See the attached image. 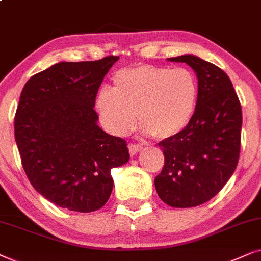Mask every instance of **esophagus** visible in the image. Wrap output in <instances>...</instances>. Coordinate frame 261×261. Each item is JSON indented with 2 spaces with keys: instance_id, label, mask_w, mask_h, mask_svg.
Instances as JSON below:
<instances>
[{
  "instance_id": "1",
  "label": "esophagus",
  "mask_w": 261,
  "mask_h": 261,
  "mask_svg": "<svg viewBox=\"0 0 261 261\" xmlns=\"http://www.w3.org/2000/svg\"><path fill=\"white\" fill-rule=\"evenodd\" d=\"M143 147L141 144H135V143H130L128 144V151H130V155H136L140 152Z\"/></svg>"
}]
</instances>
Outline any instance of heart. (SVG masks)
<instances>
[{
  "mask_svg": "<svg viewBox=\"0 0 261 261\" xmlns=\"http://www.w3.org/2000/svg\"><path fill=\"white\" fill-rule=\"evenodd\" d=\"M113 88L103 87L95 99L109 133L125 136L140 119L144 135L174 137L187 127L196 111L198 81L187 68L136 65L117 71Z\"/></svg>",
  "mask_w": 261,
  "mask_h": 261,
  "instance_id": "1",
  "label": "heart"
}]
</instances>
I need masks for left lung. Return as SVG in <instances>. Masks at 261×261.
Wrapping results in <instances>:
<instances>
[{
	"mask_svg": "<svg viewBox=\"0 0 261 261\" xmlns=\"http://www.w3.org/2000/svg\"><path fill=\"white\" fill-rule=\"evenodd\" d=\"M186 63L198 79L194 114L182 133L159 143L165 166L155 178L161 200L173 207H193L216 196L238 166L242 111L228 75L198 56L167 58Z\"/></svg>",
	"mask_w": 261,
	"mask_h": 261,
	"instance_id": "8db88e82",
	"label": "left lung"
}]
</instances>
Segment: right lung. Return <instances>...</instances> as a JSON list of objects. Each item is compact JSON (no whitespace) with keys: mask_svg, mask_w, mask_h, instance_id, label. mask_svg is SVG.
Instances as JSON below:
<instances>
[{"mask_svg":"<svg viewBox=\"0 0 261 261\" xmlns=\"http://www.w3.org/2000/svg\"><path fill=\"white\" fill-rule=\"evenodd\" d=\"M118 60L54 64L32 76L20 95L14 130L23 169L41 196L64 209H101L113 189L111 169L130 159L126 142L106 134L94 111Z\"/></svg>","mask_w":261,"mask_h":261,"instance_id":"right-lung-1","label":"right lung"}]
</instances>
